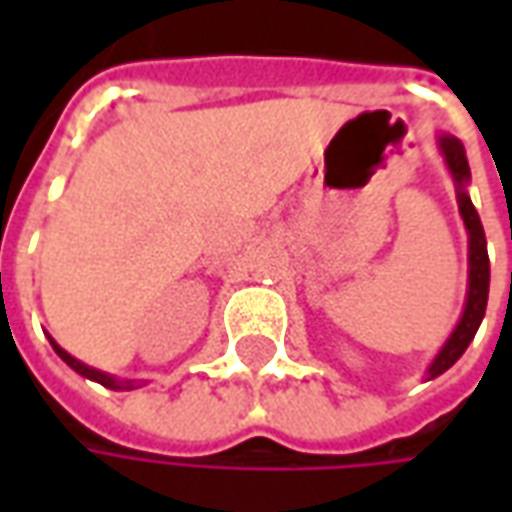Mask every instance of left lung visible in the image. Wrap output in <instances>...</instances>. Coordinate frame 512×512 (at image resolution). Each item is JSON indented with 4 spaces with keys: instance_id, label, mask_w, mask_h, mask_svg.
<instances>
[{
    "instance_id": "8db88e82",
    "label": "left lung",
    "mask_w": 512,
    "mask_h": 512,
    "mask_svg": "<svg viewBox=\"0 0 512 512\" xmlns=\"http://www.w3.org/2000/svg\"><path fill=\"white\" fill-rule=\"evenodd\" d=\"M436 145L444 158V164L450 169L452 183H455V197H458V211H461L463 227L469 235V285H466V304H463L461 321L455 323V329L447 337V343L441 345V351L433 356V362L428 367V381L430 378L441 376L444 370H450L463 351L469 348L474 340V334L480 329L485 315V304H488V285H491V263H488V246H485V233L483 222L474 211L472 197H469V161H466V150H463L461 139H455L452 134H439L436 136ZM512 277V274H510Z\"/></svg>"
}]
</instances>
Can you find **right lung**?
<instances>
[{
    "label": "right lung",
    "mask_w": 512,
    "mask_h": 512,
    "mask_svg": "<svg viewBox=\"0 0 512 512\" xmlns=\"http://www.w3.org/2000/svg\"><path fill=\"white\" fill-rule=\"evenodd\" d=\"M49 343H51V348L57 351V356H60L65 365L71 367V370H76L79 376L95 381V384L106 386V389H115V392H131V389H139V386H142V381H136V378H117V376H109V373H104V370H95V367L84 365V362H79L76 356L68 354L65 348H60V345H57V340H54L51 334H49Z\"/></svg>",
    "instance_id": "add662e5"
}]
</instances>
